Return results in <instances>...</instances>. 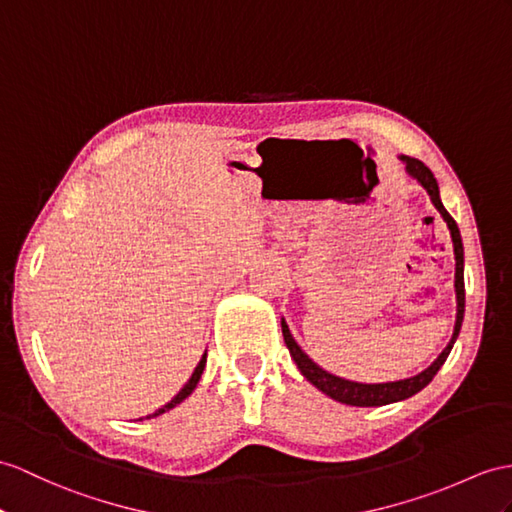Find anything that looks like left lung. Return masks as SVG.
Here are the masks:
<instances>
[{
	"label": "left lung",
	"instance_id": "1",
	"mask_svg": "<svg viewBox=\"0 0 512 512\" xmlns=\"http://www.w3.org/2000/svg\"><path fill=\"white\" fill-rule=\"evenodd\" d=\"M402 165L406 169V173L413 180H417L423 191L430 195V202L434 204V208L439 210L443 221L447 223V228H450V236H452V243H454V258H456V273H454V291H456V323H454V332H452V339L450 343L445 345V350L436 356L434 363L430 367L423 369L417 376H410L404 380H395V382H378V384H365V382H354V380H347L341 376H334V373L326 371L323 367H319L313 358H310L302 347L297 345V341L293 339V334L286 326V321L282 317V336H284V343L289 347L291 358L295 360L297 369L302 371V376L317 386L321 393H326L332 400L347 404V406H360V408H367V406H384V404H393V402H402L408 400V397H413L415 393H419L423 386H428L432 382V378L436 376V371L443 367V363L450 356L452 347L458 339L460 334V326H463V317H465V249H463V239H460V230L456 226V221L452 219V215L447 213L443 202H441V193H439V184H436L434 173L423 165L421 160L417 158H410V156H400Z\"/></svg>",
	"mask_w": 512,
	"mask_h": 512
}]
</instances>
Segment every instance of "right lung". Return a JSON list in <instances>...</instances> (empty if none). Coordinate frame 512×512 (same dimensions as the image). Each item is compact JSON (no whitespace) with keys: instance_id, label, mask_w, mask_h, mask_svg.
<instances>
[{"instance_id":"add662e5","label":"right lung","mask_w":512,"mask_h":512,"mask_svg":"<svg viewBox=\"0 0 512 512\" xmlns=\"http://www.w3.org/2000/svg\"><path fill=\"white\" fill-rule=\"evenodd\" d=\"M206 352L202 354V358H199V363H197V367H195V371L191 373V378H189V382H186L182 389H180V393L178 395H173V400H169L165 406L162 408H158L156 413H152V415H147L145 419H154V417H158V415H162V413H167V410H171V408H176L180 402H184L186 397H189L193 391H195V386H197V382H199V378H202V373H204V367H206ZM139 421H143V417H139Z\"/></svg>"}]
</instances>
